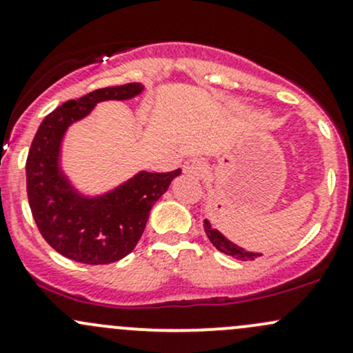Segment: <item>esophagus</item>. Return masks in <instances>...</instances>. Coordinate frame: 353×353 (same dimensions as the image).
<instances>
[{"label":"esophagus","mask_w":353,"mask_h":353,"mask_svg":"<svg viewBox=\"0 0 353 353\" xmlns=\"http://www.w3.org/2000/svg\"><path fill=\"white\" fill-rule=\"evenodd\" d=\"M183 167H184V172H186L188 176L198 177V179L205 177V174H206V162L201 159L186 160Z\"/></svg>","instance_id":"1"}]
</instances>
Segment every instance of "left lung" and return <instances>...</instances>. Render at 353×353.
I'll return each instance as SVG.
<instances>
[{
    "instance_id": "1",
    "label": "left lung",
    "mask_w": 353,
    "mask_h": 353,
    "mask_svg": "<svg viewBox=\"0 0 353 353\" xmlns=\"http://www.w3.org/2000/svg\"><path fill=\"white\" fill-rule=\"evenodd\" d=\"M203 227H205V232H206V236H208L210 243L215 245L220 252H223V254H229V256H232V258L241 259V261H252L254 258L261 256V254H258V252L244 251L243 248H239V245L230 243V241L225 239V237H223L219 230L213 229V227L210 225L208 220H205V225Z\"/></svg>"
}]
</instances>
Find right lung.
<instances>
[{
  "instance_id": "obj_1",
  "label": "right lung",
  "mask_w": 353,
  "mask_h": 353,
  "mask_svg": "<svg viewBox=\"0 0 353 353\" xmlns=\"http://www.w3.org/2000/svg\"><path fill=\"white\" fill-rule=\"evenodd\" d=\"M143 85L126 83L68 101L44 117L28 150L27 196L39 232L52 249L85 265H108L130 254L140 241L154 203L181 169L141 170L102 196L78 193L59 169V152L68 126L87 116L97 102L126 101Z\"/></svg>"
}]
</instances>
